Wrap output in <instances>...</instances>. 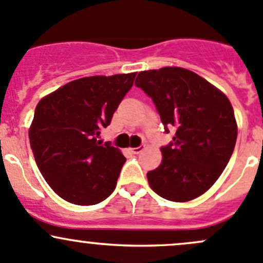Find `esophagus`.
Wrapping results in <instances>:
<instances>
[{
  "label": "esophagus",
  "mask_w": 263,
  "mask_h": 263,
  "mask_svg": "<svg viewBox=\"0 0 263 263\" xmlns=\"http://www.w3.org/2000/svg\"><path fill=\"white\" fill-rule=\"evenodd\" d=\"M144 148H145L144 145H140V146L131 148V151H132V153H134V154H140L142 150H144Z\"/></svg>",
  "instance_id": "esophagus-1"
}]
</instances>
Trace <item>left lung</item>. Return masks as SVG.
Masks as SVG:
<instances>
[{
	"instance_id": "1",
	"label": "left lung",
	"mask_w": 263,
	"mask_h": 263,
	"mask_svg": "<svg viewBox=\"0 0 263 263\" xmlns=\"http://www.w3.org/2000/svg\"><path fill=\"white\" fill-rule=\"evenodd\" d=\"M135 85L151 98L166 134L163 161L147 173L160 197L185 202L205 193L234 151L237 122L229 99L197 73L181 67L142 71Z\"/></svg>"
}]
</instances>
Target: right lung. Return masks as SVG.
<instances>
[{
	"label": "right lung",
	"mask_w": 263,
	"mask_h": 263,
	"mask_svg": "<svg viewBox=\"0 0 263 263\" xmlns=\"http://www.w3.org/2000/svg\"><path fill=\"white\" fill-rule=\"evenodd\" d=\"M135 78L136 72L79 79L36 105L30 147L46 182L67 202L97 205L115 191L126 158L97 137L110 124Z\"/></svg>",
	"instance_id": "add662e5"
}]
</instances>
